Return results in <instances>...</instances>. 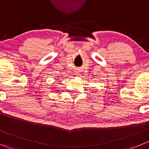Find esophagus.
Returning a JSON list of instances; mask_svg holds the SVG:
<instances>
[{
    "instance_id": "34e87169",
    "label": "esophagus",
    "mask_w": 149,
    "mask_h": 149,
    "mask_svg": "<svg viewBox=\"0 0 149 149\" xmlns=\"http://www.w3.org/2000/svg\"><path fill=\"white\" fill-rule=\"evenodd\" d=\"M76 73H79V72H78V71H77V72H76Z\"/></svg>"
}]
</instances>
